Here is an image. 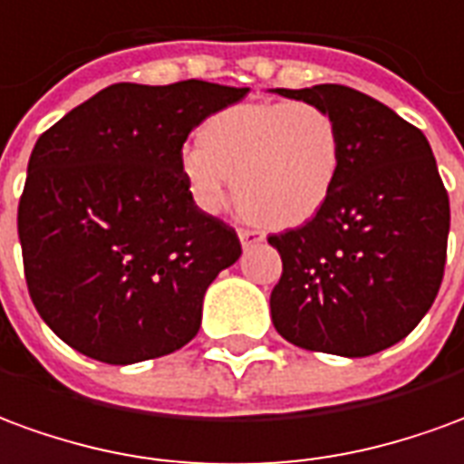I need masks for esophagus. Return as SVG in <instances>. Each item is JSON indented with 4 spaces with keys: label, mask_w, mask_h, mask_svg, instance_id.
Returning a JSON list of instances; mask_svg holds the SVG:
<instances>
[{
    "label": "esophagus",
    "mask_w": 464,
    "mask_h": 464,
    "mask_svg": "<svg viewBox=\"0 0 464 464\" xmlns=\"http://www.w3.org/2000/svg\"><path fill=\"white\" fill-rule=\"evenodd\" d=\"M262 232H257V229H247V227H239V242H242V247L249 249L255 247V245H259L262 242Z\"/></svg>",
    "instance_id": "esophagus-1"
}]
</instances>
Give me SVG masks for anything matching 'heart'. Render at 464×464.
<instances>
[{"mask_svg":"<svg viewBox=\"0 0 464 464\" xmlns=\"http://www.w3.org/2000/svg\"><path fill=\"white\" fill-rule=\"evenodd\" d=\"M340 121L317 102L235 104L207 117L197 144L179 154V172L199 209L222 212L232 195L262 225H304L340 182Z\"/></svg>","mask_w":464,"mask_h":464,"instance_id":"heart-1","label":"heart"}]
</instances>
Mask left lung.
I'll return each mask as SVG.
<instances>
[{"label":"left lung","mask_w":464,"mask_h":464,"mask_svg":"<svg viewBox=\"0 0 464 464\" xmlns=\"http://www.w3.org/2000/svg\"><path fill=\"white\" fill-rule=\"evenodd\" d=\"M275 92L327 107L344 142L330 202L302 227L267 237L282 257L269 295L275 330L312 353L387 350L425 317L445 275L450 197L430 142L353 87Z\"/></svg>","instance_id":"obj_1"}]
</instances>
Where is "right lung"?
Here are the masks:
<instances>
[{
  "mask_svg": "<svg viewBox=\"0 0 464 464\" xmlns=\"http://www.w3.org/2000/svg\"><path fill=\"white\" fill-rule=\"evenodd\" d=\"M247 92L120 82L39 137L16 229L29 297L59 340L132 364L195 337L207 287L242 245L235 227L195 205L179 154L199 121Z\"/></svg>",
  "mask_w": 464,
  "mask_h": 464,
  "instance_id": "1",
  "label": "right lung"
}]
</instances>
